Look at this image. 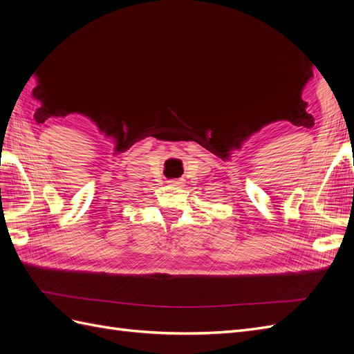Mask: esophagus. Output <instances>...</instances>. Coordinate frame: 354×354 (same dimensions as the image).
Instances as JSON below:
<instances>
[{
    "instance_id": "obj_1",
    "label": "esophagus",
    "mask_w": 354,
    "mask_h": 354,
    "mask_svg": "<svg viewBox=\"0 0 354 354\" xmlns=\"http://www.w3.org/2000/svg\"><path fill=\"white\" fill-rule=\"evenodd\" d=\"M168 183H169V186H174V187H183L185 181L181 180V178H178V180H169Z\"/></svg>"
}]
</instances>
